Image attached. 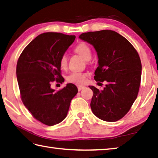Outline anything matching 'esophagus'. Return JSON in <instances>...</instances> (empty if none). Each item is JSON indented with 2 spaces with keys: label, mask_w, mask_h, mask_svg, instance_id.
Here are the masks:
<instances>
[{
  "label": "esophagus",
  "mask_w": 158,
  "mask_h": 158,
  "mask_svg": "<svg viewBox=\"0 0 158 158\" xmlns=\"http://www.w3.org/2000/svg\"><path fill=\"white\" fill-rule=\"evenodd\" d=\"M85 87L84 85H78L77 86V88H78V90L79 91H81V89H83V88H85Z\"/></svg>",
  "instance_id": "34e87169"
}]
</instances>
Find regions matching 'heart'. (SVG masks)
Instances as JSON below:
<instances>
[{"instance_id":"heart-1","label":"heart","mask_w":158,"mask_h":158,"mask_svg":"<svg viewBox=\"0 0 158 158\" xmlns=\"http://www.w3.org/2000/svg\"><path fill=\"white\" fill-rule=\"evenodd\" d=\"M75 51L85 60H89L92 57V51L89 46L85 43H80L75 48ZM68 57L66 54H63L60 58V66L61 69H65L67 66ZM87 79V74L82 73H73L67 77V81L70 83H85Z\"/></svg>"}]
</instances>
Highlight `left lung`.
I'll return each instance as SVG.
<instances>
[{"label":"left lung","mask_w":158,"mask_h":158,"mask_svg":"<svg viewBox=\"0 0 158 158\" xmlns=\"http://www.w3.org/2000/svg\"><path fill=\"white\" fill-rule=\"evenodd\" d=\"M79 38L93 46L97 52L98 66L94 79L107 83L103 90L89 86L94 93L92 112L105 121H117L137 98L142 74L138 52L125 38L112 30L83 33Z\"/></svg>","instance_id":"left-lung-1"}]
</instances>
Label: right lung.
Returning a JSON list of instances; mask_svg holds the SVG:
<instances>
[{"instance_id":"1","label":"right lung","mask_w":158,"mask_h":158,"mask_svg":"<svg viewBox=\"0 0 158 158\" xmlns=\"http://www.w3.org/2000/svg\"><path fill=\"white\" fill-rule=\"evenodd\" d=\"M75 35L48 32L37 36L18 59L17 81L21 99L36 120L52 126L66 118L78 89L73 83L55 92L54 81L62 83L60 58L75 41Z\"/></svg>"}]
</instances>
